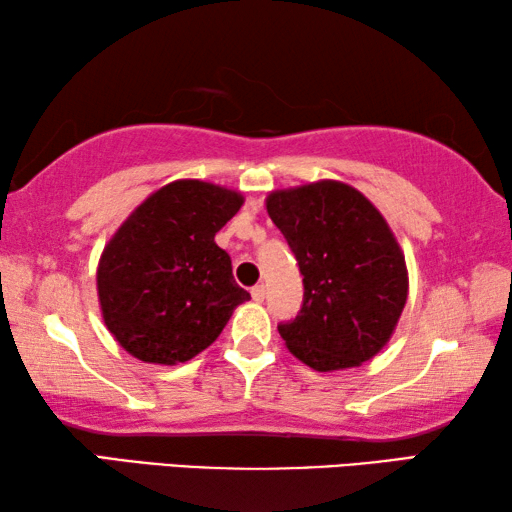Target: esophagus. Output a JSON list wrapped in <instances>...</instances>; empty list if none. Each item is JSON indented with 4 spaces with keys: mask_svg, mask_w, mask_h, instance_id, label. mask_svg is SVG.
Listing matches in <instances>:
<instances>
[{
    "mask_svg": "<svg viewBox=\"0 0 512 512\" xmlns=\"http://www.w3.org/2000/svg\"><path fill=\"white\" fill-rule=\"evenodd\" d=\"M251 297H254V301H263L265 299V286L251 288Z\"/></svg>",
    "mask_w": 512,
    "mask_h": 512,
    "instance_id": "1",
    "label": "esophagus"
}]
</instances>
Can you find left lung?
Here are the masks:
<instances>
[{
    "label": "left lung",
    "instance_id": "1",
    "mask_svg": "<svg viewBox=\"0 0 512 512\" xmlns=\"http://www.w3.org/2000/svg\"><path fill=\"white\" fill-rule=\"evenodd\" d=\"M276 229L304 276V304L279 333L317 372L356 367L388 345L408 297L404 254L388 222L340 181H317L267 197Z\"/></svg>",
    "mask_w": 512,
    "mask_h": 512
}]
</instances>
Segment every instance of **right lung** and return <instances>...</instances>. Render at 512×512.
Returning <instances> with one entry per match:
<instances>
[{"label":"right lung","instance_id":"add662e5","mask_svg":"<svg viewBox=\"0 0 512 512\" xmlns=\"http://www.w3.org/2000/svg\"><path fill=\"white\" fill-rule=\"evenodd\" d=\"M242 195L197 179L149 195L115 231L97 267L104 322L145 363H186L249 299L215 233L240 211Z\"/></svg>","mask_w":512,"mask_h":512}]
</instances>
